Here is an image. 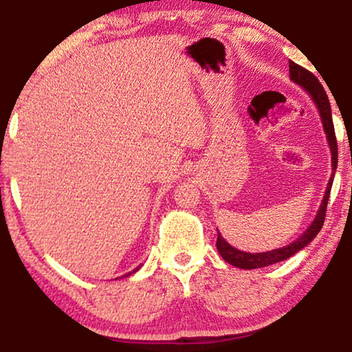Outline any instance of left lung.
Returning <instances> with one entry per match:
<instances>
[{
  "label": "left lung",
  "mask_w": 352,
  "mask_h": 352,
  "mask_svg": "<svg viewBox=\"0 0 352 352\" xmlns=\"http://www.w3.org/2000/svg\"><path fill=\"white\" fill-rule=\"evenodd\" d=\"M289 72H290L292 81L303 87L305 91L309 94L311 98L314 100L316 107H318V110L320 113V120H322V124H324V131L327 133V140H329V146L331 153V167H333V174H335L336 164H338V143H336L333 121H331V108H330L329 97H327L325 94V89L322 87V84L319 82V79L316 78L313 73L308 72L303 67L296 65L295 62L292 60L289 62ZM331 183H333V175L330 177L329 183H327V190H325L322 204H320L318 210V215H316V219L313 220V223L309 225L308 230H306L295 242H292L289 245L280 247V249L261 252V254H249V252L237 250L232 245L228 244V242L223 239V236L219 232V236H217V249H219L220 255L223 256V260L228 261V263L241 270L265 268V266L279 263V261L290 258V256L295 255L296 252L305 249V247L308 245L316 236H318L320 228H322L324 220H325L327 202H329V197H330Z\"/></svg>",
  "instance_id": "8db88e82"
}]
</instances>
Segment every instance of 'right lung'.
Here are the masks:
<instances>
[{"label": "right lung", "mask_w": 352, "mask_h": 352, "mask_svg": "<svg viewBox=\"0 0 352 352\" xmlns=\"http://www.w3.org/2000/svg\"><path fill=\"white\" fill-rule=\"evenodd\" d=\"M137 270H138V268H135V270H133V271H132V273H135V271H137ZM132 273H129V274H124V276H122V277H126V276H131Z\"/></svg>", "instance_id": "add662e5"}]
</instances>
